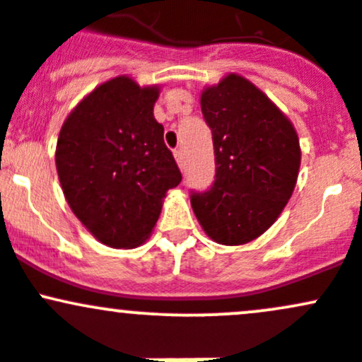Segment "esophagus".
Instances as JSON below:
<instances>
[{"instance_id": "34e87169", "label": "esophagus", "mask_w": 362, "mask_h": 362, "mask_svg": "<svg viewBox=\"0 0 362 362\" xmlns=\"http://www.w3.org/2000/svg\"><path fill=\"white\" fill-rule=\"evenodd\" d=\"M175 159H177L178 166H180V168H184L185 160H184V154H182V151H175Z\"/></svg>"}]
</instances>
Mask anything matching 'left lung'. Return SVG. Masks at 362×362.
Wrapping results in <instances>:
<instances>
[{"instance_id": "left-lung-1", "label": "left lung", "mask_w": 362, "mask_h": 362, "mask_svg": "<svg viewBox=\"0 0 362 362\" xmlns=\"http://www.w3.org/2000/svg\"><path fill=\"white\" fill-rule=\"evenodd\" d=\"M202 112L217 168L208 191H192V210L211 240L243 245L261 236L293 196L301 163L298 134L268 96L240 75L204 89Z\"/></svg>"}]
</instances>
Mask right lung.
I'll return each mask as SVG.
<instances>
[{
  "instance_id": "add662e5",
  "label": "right lung",
  "mask_w": 362,
  "mask_h": 362,
  "mask_svg": "<svg viewBox=\"0 0 362 362\" xmlns=\"http://www.w3.org/2000/svg\"><path fill=\"white\" fill-rule=\"evenodd\" d=\"M158 87L117 76L96 87L61 127L56 166L64 198L105 245L133 249L148 238L166 191L182 173L154 119Z\"/></svg>"
}]
</instances>
